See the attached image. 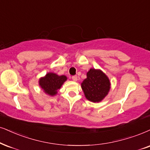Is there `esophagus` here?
Segmentation results:
<instances>
[{"mask_svg":"<svg viewBox=\"0 0 150 150\" xmlns=\"http://www.w3.org/2000/svg\"><path fill=\"white\" fill-rule=\"evenodd\" d=\"M72 79H73V81H76L77 80V77L76 76V75H74V76L72 77Z\"/></svg>","mask_w":150,"mask_h":150,"instance_id":"esophagus-1","label":"esophagus"}]
</instances>
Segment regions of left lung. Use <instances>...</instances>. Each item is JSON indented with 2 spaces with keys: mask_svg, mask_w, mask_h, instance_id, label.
Instances as JSON below:
<instances>
[{
  "mask_svg": "<svg viewBox=\"0 0 150 150\" xmlns=\"http://www.w3.org/2000/svg\"><path fill=\"white\" fill-rule=\"evenodd\" d=\"M84 96L89 101L99 102L107 96L111 88L109 79L101 70L91 69L81 84Z\"/></svg>",
  "mask_w": 150,
  "mask_h": 150,
  "instance_id": "obj_1",
  "label": "left lung"
}]
</instances>
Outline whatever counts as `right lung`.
<instances>
[{"mask_svg":"<svg viewBox=\"0 0 150 150\" xmlns=\"http://www.w3.org/2000/svg\"><path fill=\"white\" fill-rule=\"evenodd\" d=\"M67 79L65 75H58L56 73H48L39 79V84L45 93L50 96H55L57 91Z\"/></svg>","mask_w":150,"mask_h":150,"instance_id":"right-lung-1","label":"right lung"}]
</instances>
